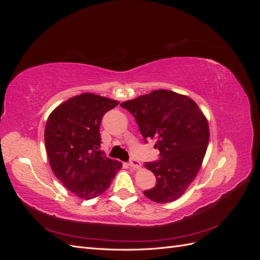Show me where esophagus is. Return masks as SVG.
<instances>
[{
    "label": "esophagus",
    "mask_w": 260,
    "mask_h": 260,
    "mask_svg": "<svg viewBox=\"0 0 260 260\" xmlns=\"http://www.w3.org/2000/svg\"><path fill=\"white\" fill-rule=\"evenodd\" d=\"M129 166L133 169H138L141 167V162L138 160V159H135V158H131L130 161H129Z\"/></svg>",
    "instance_id": "obj_1"
}]
</instances>
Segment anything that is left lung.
Instances as JSON below:
<instances>
[{
  "label": "left lung",
  "instance_id": "left-lung-1",
  "mask_svg": "<svg viewBox=\"0 0 260 260\" xmlns=\"http://www.w3.org/2000/svg\"><path fill=\"white\" fill-rule=\"evenodd\" d=\"M139 125L145 143L154 139L159 159L145 162L156 185L144 191L156 203L179 199L198 175L209 141L205 116L195 102L168 90H156L123 102Z\"/></svg>",
  "mask_w": 260,
  "mask_h": 260
}]
</instances>
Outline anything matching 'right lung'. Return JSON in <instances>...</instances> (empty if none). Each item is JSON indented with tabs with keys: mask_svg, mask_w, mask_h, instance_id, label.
I'll use <instances>...</instances> for the list:
<instances>
[{
	"mask_svg": "<svg viewBox=\"0 0 260 260\" xmlns=\"http://www.w3.org/2000/svg\"><path fill=\"white\" fill-rule=\"evenodd\" d=\"M118 104L83 93L64 102L48 118L44 141L51 168L78 198L91 200L104 193L122 166L100 149L102 118Z\"/></svg>",
	"mask_w": 260,
	"mask_h": 260,
	"instance_id": "right-lung-1",
	"label": "right lung"
}]
</instances>
